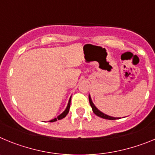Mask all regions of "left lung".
<instances>
[{
  "label": "left lung",
  "mask_w": 155,
  "mask_h": 155,
  "mask_svg": "<svg viewBox=\"0 0 155 155\" xmlns=\"http://www.w3.org/2000/svg\"><path fill=\"white\" fill-rule=\"evenodd\" d=\"M88 98H89V102H90V105H91V108H92V111L93 113H94V114L96 115V116H99V117H101V118H103V119H106V120H116V119H119V118H116V117H113V116H108V115H105L103 113H102L101 111L98 110V109H97L95 106H94V105L93 104L92 101H91V97H90V95L88 96Z\"/></svg>",
  "instance_id": "8db88e82"
}]
</instances>
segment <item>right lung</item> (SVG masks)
<instances>
[{
    "mask_svg": "<svg viewBox=\"0 0 155 155\" xmlns=\"http://www.w3.org/2000/svg\"><path fill=\"white\" fill-rule=\"evenodd\" d=\"M71 98H70V100H69V102H68V106H67V108H66V109H65V111H64V113H61V115H60V116H57V118H55V119H53V120H50V122H55V121H57V120H61V119H63V118H64V117H65L66 116H67V115H68V113H69V109H70V106H71Z\"/></svg>",
    "mask_w": 155,
    "mask_h": 155,
    "instance_id": "add662e5",
    "label": "right lung"
}]
</instances>
